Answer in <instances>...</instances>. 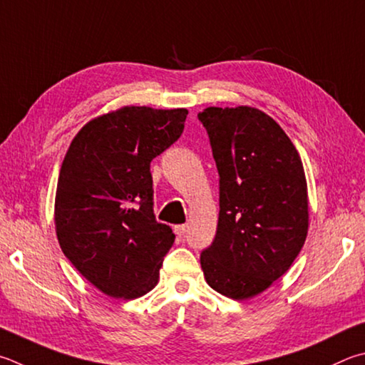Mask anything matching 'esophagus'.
<instances>
[{
  "mask_svg": "<svg viewBox=\"0 0 365 365\" xmlns=\"http://www.w3.org/2000/svg\"><path fill=\"white\" fill-rule=\"evenodd\" d=\"M174 230L177 236H185V233H187V225H177Z\"/></svg>",
  "mask_w": 365,
  "mask_h": 365,
  "instance_id": "esophagus-1",
  "label": "esophagus"
}]
</instances>
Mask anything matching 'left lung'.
Wrapping results in <instances>:
<instances>
[{
  "label": "left lung",
  "instance_id": "1",
  "mask_svg": "<svg viewBox=\"0 0 365 365\" xmlns=\"http://www.w3.org/2000/svg\"><path fill=\"white\" fill-rule=\"evenodd\" d=\"M197 118L220 175L217 235L202 250L201 268L218 294L246 300L286 274L307 241L302 158L281 125L258 108L209 107Z\"/></svg>",
  "mask_w": 365,
  "mask_h": 365
}]
</instances>
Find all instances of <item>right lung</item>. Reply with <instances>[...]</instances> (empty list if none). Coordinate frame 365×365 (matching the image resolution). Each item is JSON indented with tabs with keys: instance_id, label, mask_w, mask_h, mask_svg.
I'll return each instance as SVG.
<instances>
[{
	"instance_id": "right-lung-1",
	"label": "right lung",
	"mask_w": 365,
	"mask_h": 365,
	"mask_svg": "<svg viewBox=\"0 0 365 365\" xmlns=\"http://www.w3.org/2000/svg\"><path fill=\"white\" fill-rule=\"evenodd\" d=\"M187 115L128 105L91 119L70 143L56 191L57 240L105 295L132 300L160 281L175 235L155 218L150 163L182 135Z\"/></svg>"
}]
</instances>
